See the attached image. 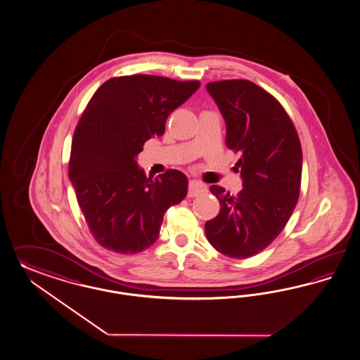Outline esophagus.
Segmentation results:
<instances>
[{
	"label": "esophagus",
	"instance_id": "34e87169",
	"mask_svg": "<svg viewBox=\"0 0 360 360\" xmlns=\"http://www.w3.org/2000/svg\"><path fill=\"white\" fill-rule=\"evenodd\" d=\"M206 191H207V187L205 186L203 184L198 182V181H190L188 182V191H187L188 198L199 197V195L205 194Z\"/></svg>",
	"mask_w": 360,
	"mask_h": 360
}]
</instances>
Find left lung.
I'll list each match as a JSON object with an SVG mask.
<instances>
[{"instance_id": "8db88e82", "label": "left lung", "mask_w": 360, "mask_h": 360, "mask_svg": "<svg viewBox=\"0 0 360 360\" xmlns=\"http://www.w3.org/2000/svg\"><path fill=\"white\" fill-rule=\"evenodd\" d=\"M206 89L226 121V146L240 155L234 169L243 188L233 195L210 186L221 210L205 233L221 254L246 259L282 233L297 206L302 146L285 108L264 89L248 79L209 82Z\"/></svg>"}]
</instances>
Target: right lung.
Here are the masks:
<instances>
[{
	"label": "right lung",
	"instance_id": "1",
	"mask_svg": "<svg viewBox=\"0 0 360 360\" xmlns=\"http://www.w3.org/2000/svg\"><path fill=\"white\" fill-rule=\"evenodd\" d=\"M199 81L150 75L112 77L93 94L75 127L69 178L89 230L99 246L136 254L157 242L163 215L187 194L186 175L166 170L153 178L136 157L161 136L170 112Z\"/></svg>",
	"mask_w": 360,
	"mask_h": 360
}]
</instances>
